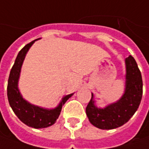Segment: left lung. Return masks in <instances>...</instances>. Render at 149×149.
Returning <instances> with one entry per match:
<instances>
[{
    "label": "left lung",
    "mask_w": 149,
    "mask_h": 149,
    "mask_svg": "<svg viewBox=\"0 0 149 149\" xmlns=\"http://www.w3.org/2000/svg\"><path fill=\"white\" fill-rule=\"evenodd\" d=\"M126 85L121 98L104 108H98L93 100V94L86 108L90 123L103 130L121 127L131 119L138 109L143 96V79L135 59L132 56L126 58Z\"/></svg>",
    "instance_id": "obj_1"
}]
</instances>
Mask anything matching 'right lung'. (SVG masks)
Here are the masks:
<instances>
[{"label":"right lung","mask_w":149,"mask_h":149,"mask_svg":"<svg viewBox=\"0 0 149 149\" xmlns=\"http://www.w3.org/2000/svg\"><path fill=\"white\" fill-rule=\"evenodd\" d=\"M37 40L26 45L19 51L15 60V63L10 72L7 83V98L10 106L18 119L25 125L33 128H45L55 124L61 111L62 105L66 100L72 96L73 93L65 96L60 104L54 109H45L25 100L18 89V80L20 77L21 68L27 52Z\"/></svg>","instance_id":"1"}]
</instances>
